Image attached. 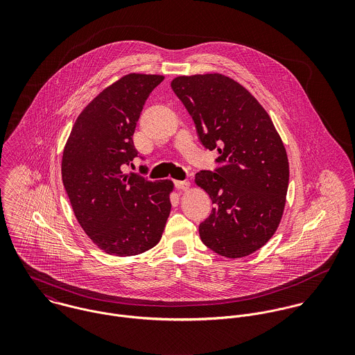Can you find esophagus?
I'll use <instances>...</instances> for the list:
<instances>
[{
    "label": "esophagus",
    "instance_id": "obj_1",
    "mask_svg": "<svg viewBox=\"0 0 355 355\" xmlns=\"http://www.w3.org/2000/svg\"><path fill=\"white\" fill-rule=\"evenodd\" d=\"M175 186H176L179 190L187 191V190L190 189V182H189V180H175Z\"/></svg>",
    "mask_w": 355,
    "mask_h": 355
}]
</instances>
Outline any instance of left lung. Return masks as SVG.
Wrapping results in <instances>:
<instances>
[{"label": "left lung", "instance_id": "8db88e82", "mask_svg": "<svg viewBox=\"0 0 355 355\" xmlns=\"http://www.w3.org/2000/svg\"><path fill=\"white\" fill-rule=\"evenodd\" d=\"M171 87L201 144L217 149L223 164L196 175L214 205L200 224L201 241L223 257H248L273 236L283 217L290 178L283 141L262 105L225 75L178 76Z\"/></svg>", "mask_w": 355, "mask_h": 355}]
</instances>
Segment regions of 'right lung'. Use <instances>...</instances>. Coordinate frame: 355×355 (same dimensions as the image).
I'll list each match as a JSON object with an SVG mask.
<instances>
[{
    "label": "right lung",
    "instance_id": "add662e5",
    "mask_svg": "<svg viewBox=\"0 0 355 355\" xmlns=\"http://www.w3.org/2000/svg\"><path fill=\"white\" fill-rule=\"evenodd\" d=\"M162 75L128 73L90 102L67 139L61 178L75 217L105 253L130 257L154 248L171 213V180L124 173L138 152L132 135Z\"/></svg>",
    "mask_w": 355,
    "mask_h": 355
}]
</instances>
